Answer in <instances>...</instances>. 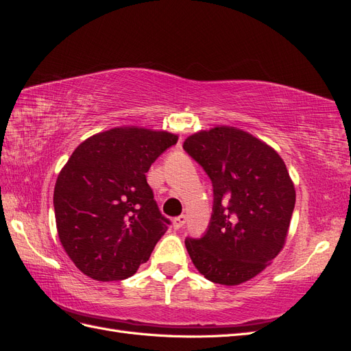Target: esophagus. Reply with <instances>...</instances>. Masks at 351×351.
<instances>
[{"label": "esophagus", "instance_id": "obj_1", "mask_svg": "<svg viewBox=\"0 0 351 351\" xmlns=\"http://www.w3.org/2000/svg\"><path fill=\"white\" fill-rule=\"evenodd\" d=\"M186 215H180V217H177V218H174L173 219V226H174V228L176 230H180L182 228L184 224H186Z\"/></svg>", "mask_w": 351, "mask_h": 351}]
</instances>
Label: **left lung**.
Wrapping results in <instances>:
<instances>
[{"mask_svg":"<svg viewBox=\"0 0 351 351\" xmlns=\"http://www.w3.org/2000/svg\"><path fill=\"white\" fill-rule=\"evenodd\" d=\"M183 147L214 186L206 234L184 241L190 259L206 280L221 285L254 278L278 256L289 234L295 189L282 158L231 125L190 134Z\"/></svg>","mask_w":351,"mask_h":351,"instance_id":"8db88e82","label":"left lung"}]
</instances>
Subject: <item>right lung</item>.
<instances>
[{"label":"right lung","instance_id":"add662e5","mask_svg":"<svg viewBox=\"0 0 351 351\" xmlns=\"http://www.w3.org/2000/svg\"><path fill=\"white\" fill-rule=\"evenodd\" d=\"M178 136L123 125L88 137L54 187L58 239L86 277L119 281L149 259L169 221L146 182L152 162Z\"/></svg>","mask_w":351,"mask_h":351}]
</instances>
